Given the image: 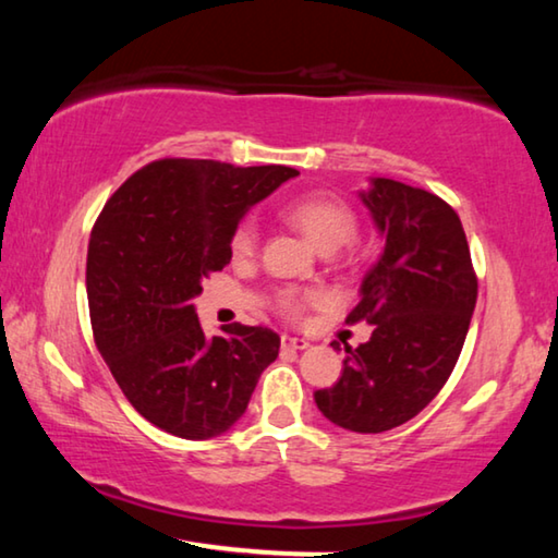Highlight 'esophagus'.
<instances>
[{"instance_id":"1","label":"esophagus","mask_w":558,"mask_h":558,"mask_svg":"<svg viewBox=\"0 0 558 558\" xmlns=\"http://www.w3.org/2000/svg\"><path fill=\"white\" fill-rule=\"evenodd\" d=\"M280 347H282V349H295V352H298V349H307L310 342H307V339H300V337L282 335V337H280Z\"/></svg>"}]
</instances>
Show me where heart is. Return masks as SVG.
I'll list each match as a JSON object with an SVG mask.
<instances>
[{"mask_svg": "<svg viewBox=\"0 0 558 558\" xmlns=\"http://www.w3.org/2000/svg\"><path fill=\"white\" fill-rule=\"evenodd\" d=\"M282 216H286V219L295 226L319 253H335L356 235V216L342 199H337L332 194L300 196V199L290 202L286 209H282ZM256 223L251 219L241 221L231 235V256L248 258L251 253L256 251ZM310 300H315V295L282 292L278 298V307L286 315L295 317Z\"/></svg>", "mask_w": 558, "mask_h": 558, "instance_id": "obj_1", "label": "heart"}]
</instances>
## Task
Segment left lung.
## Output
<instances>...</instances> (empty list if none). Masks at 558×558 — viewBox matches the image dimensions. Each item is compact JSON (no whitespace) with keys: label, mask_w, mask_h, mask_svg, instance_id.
<instances>
[{"label":"left lung","mask_w":558,"mask_h":558,"mask_svg":"<svg viewBox=\"0 0 558 558\" xmlns=\"http://www.w3.org/2000/svg\"><path fill=\"white\" fill-rule=\"evenodd\" d=\"M359 199L384 251L347 323L366 319L374 332L356 349L344 347L342 376L315 391V403L339 428L384 433L426 409L456 369L477 278L458 214L440 196L372 177Z\"/></svg>","instance_id":"obj_1"}]
</instances>
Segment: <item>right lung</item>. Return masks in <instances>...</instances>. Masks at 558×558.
Instances as JSON below:
<instances>
[{
    "instance_id": "add662e5",
    "label": "right lung",
    "mask_w": 558,
    "mask_h": 558,
    "mask_svg": "<svg viewBox=\"0 0 558 558\" xmlns=\"http://www.w3.org/2000/svg\"><path fill=\"white\" fill-rule=\"evenodd\" d=\"M298 174L282 165L159 159L100 211L86 266L93 335L125 399L157 428L186 440L221 436L276 362L272 329L229 325L206 337L194 298L231 260L245 211Z\"/></svg>"
}]
</instances>
